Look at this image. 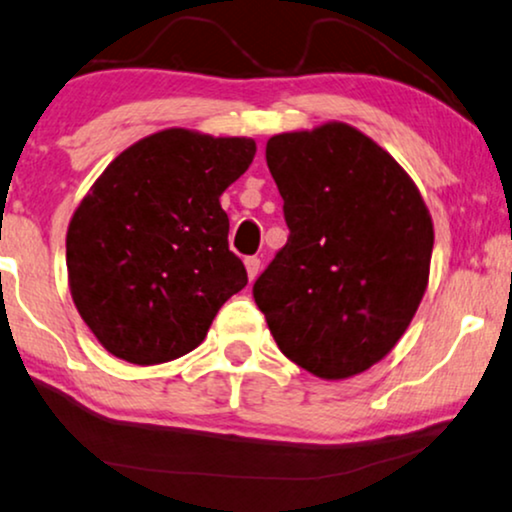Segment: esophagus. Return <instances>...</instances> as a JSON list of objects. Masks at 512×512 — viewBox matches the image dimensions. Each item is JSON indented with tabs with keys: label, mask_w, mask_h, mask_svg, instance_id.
I'll list each match as a JSON object with an SVG mask.
<instances>
[{
	"label": "esophagus",
	"mask_w": 512,
	"mask_h": 512,
	"mask_svg": "<svg viewBox=\"0 0 512 512\" xmlns=\"http://www.w3.org/2000/svg\"><path fill=\"white\" fill-rule=\"evenodd\" d=\"M245 269H248L250 281H255L257 274H260V257H245Z\"/></svg>",
	"instance_id": "obj_1"
}]
</instances>
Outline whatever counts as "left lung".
Segmentation results:
<instances>
[{
	"label": "left lung",
	"mask_w": 512,
	"mask_h": 512,
	"mask_svg": "<svg viewBox=\"0 0 512 512\" xmlns=\"http://www.w3.org/2000/svg\"><path fill=\"white\" fill-rule=\"evenodd\" d=\"M267 165L290 236L252 297L304 371L364 373L392 352L428 288L430 212L397 160L345 122L276 134Z\"/></svg>",
	"instance_id": "obj_1"
}]
</instances>
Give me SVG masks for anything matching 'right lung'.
Here are the masks:
<instances>
[{"label": "right lung", "mask_w": 512, "mask_h": 512, "mask_svg": "<svg viewBox=\"0 0 512 512\" xmlns=\"http://www.w3.org/2000/svg\"><path fill=\"white\" fill-rule=\"evenodd\" d=\"M255 141L163 129L122 151L68 226V283L96 340L129 364L184 357L245 288L219 196Z\"/></svg>", "instance_id": "obj_1"}]
</instances>
